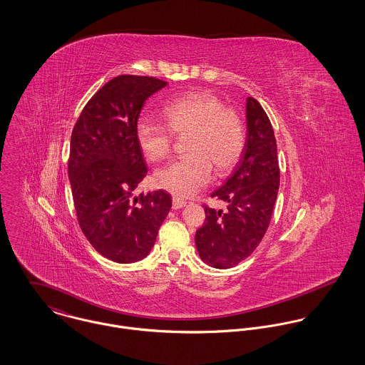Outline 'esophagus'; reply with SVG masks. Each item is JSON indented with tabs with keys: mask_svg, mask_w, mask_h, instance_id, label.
<instances>
[{
	"mask_svg": "<svg viewBox=\"0 0 365 365\" xmlns=\"http://www.w3.org/2000/svg\"><path fill=\"white\" fill-rule=\"evenodd\" d=\"M185 205H187L185 201H182V200H180V198H173V208L181 209L184 208Z\"/></svg>",
	"mask_w": 365,
	"mask_h": 365,
	"instance_id": "obj_1",
	"label": "esophagus"
}]
</instances>
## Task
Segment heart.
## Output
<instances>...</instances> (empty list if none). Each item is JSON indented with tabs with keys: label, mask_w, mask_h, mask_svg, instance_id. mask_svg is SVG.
I'll use <instances>...</instances> for the list:
<instances>
[{
	"label": "heart",
	"mask_w": 365,
	"mask_h": 365,
	"mask_svg": "<svg viewBox=\"0 0 365 365\" xmlns=\"http://www.w3.org/2000/svg\"><path fill=\"white\" fill-rule=\"evenodd\" d=\"M164 123L142 118L136 123L138 146L149 161H160L171 150L173 136L188 135L180 157L157 170L155 182L175 197L187 198L207 185L212 165L217 173L230 170L242 156L246 142L240 115L213 96L191 93L163 108Z\"/></svg>",
	"instance_id": "1"
}]
</instances>
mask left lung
Instances as JSON below:
<instances>
[{
	"label": "left lung",
	"mask_w": 365,
	"mask_h": 365,
	"mask_svg": "<svg viewBox=\"0 0 365 365\" xmlns=\"http://www.w3.org/2000/svg\"><path fill=\"white\" fill-rule=\"evenodd\" d=\"M247 139L232 175L210 197L227 209L205 208V223L197 230L201 260L226 269L247 259L260 245L279 188L277 143L271 122L253 97L246 100Z\"/></svg>",
	"instance_id": "8db88e82"
}]
</instances>
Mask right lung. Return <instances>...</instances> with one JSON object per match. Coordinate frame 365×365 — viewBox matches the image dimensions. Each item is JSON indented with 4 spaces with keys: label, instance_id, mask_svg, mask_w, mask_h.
I'll return each mask as SVG.
<instances>
[{
    "label": "right lung",
    "instance_id": "obj_1",
    "mask_svg": "<svg viewBox=\"0 0 365 365\" xmlns=\"http://www.w3.org/2000/svg\"><path fill=\"white\" fill-rule=\"evenodd\" d=\"M167 86L145 76H118L84 106L71 133L68 180L80 227L108 260L129 264L145 259L171 209L163 190L133 191L148 175L136 142L145 101Z\"/></svg>",
    "mask_w": 365,
    "mask_h": 365
}]
</instances>
